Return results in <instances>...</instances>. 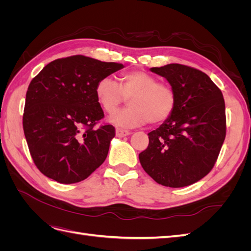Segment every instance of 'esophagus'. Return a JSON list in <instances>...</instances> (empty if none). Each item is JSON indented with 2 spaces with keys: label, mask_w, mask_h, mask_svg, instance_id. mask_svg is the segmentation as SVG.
<instances>
[{
  "label": "esophagus",
  "mask_w": 251,
  "mask_h": 251,
  "mask_svg": "<svg viewBox=\"0 0 251 251\" xmlns=\"http://www.w3.org/2000/svg\"><path fill=\"white\" fill-rule=\"evenodd\" d=\"M130 134H131V132L123 130V128H118V127L116 128V136H117V137H125V136H127Z\"/></svg>",
  "instance_id": "34e87169"
}]
</instances>
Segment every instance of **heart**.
<instances>
[{
  "mask_svg": "<svg viewBox=\"0 0 251 251\" xmlns=\"http://www.w3.org/2000/svg\"><path fill=\"white\" fill-rule=\"evenodd\" d=\"M96 100L108 114L115 113L128 100L131 107L113 115L111 123L121 127L148 124L159 125L168 120L176 109L177 94L170 83L158 81L144 71H128L119 75L116 82L102 77L95 87Z\"/></svg>",
  "mask_w": 251,
  "mask_h": 251,
  "instance_id": "b5f03b06",
  "label": "heart"
}]
</instances>
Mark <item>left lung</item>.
Here are the masks:
<instances>
[{"label":"left lung","mask_w":251,"mask_h":251,"mask_svg":"<svg viewBox=\"0 0 251 251\" xmlns=\"http://www.w3.org/2000/svg\"><path fill=\"white\" fill-rule=\"evenodd\" d=\"M151 71L165 77L177 94L172 116L150 132L139 154L143 170L157 183L183 187L212 170L226 136L223 94L207 74L180 64Z\"/></svg>","instance_id":"1"}]
</instances>
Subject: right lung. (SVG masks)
Segmentation results:
<instances>
[{
  "instance_id": "add662e5",
  "label": "right lung",
  "mask_w": 251,
  "mask_h": 251,
  "mask_svg": "<svg viewBox=\"0 0 251 251\" xmlns=\"http://www.w3.org/2000/svg\"><path fill=\"white\" fill-rule=\"evenodd\" d=\"M123 68L73 55L53 60L30 82L23 128L30 155L45 176L76 183L103 163L115 127L95 126L104 116L95 87Z\"/></svg>"
}]
</instances>
